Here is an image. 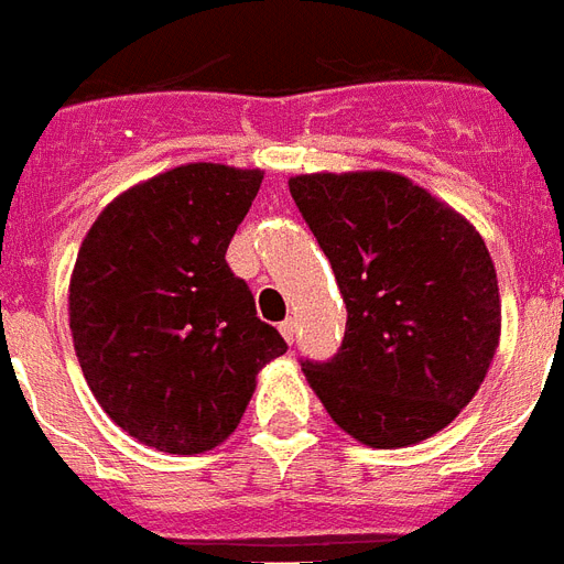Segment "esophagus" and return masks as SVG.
<instances>
[{"label":"esophagus","instance_id":"34e87169","mask_svg":"<svg viewBox=\"0 0 564 564\" xmlns=\"http://www.w3.org/2000/svg\"><path fill=\"white\" fill-rule=\"evenodd\" d=\"M279 332H282V337H285L288 344H294V340H296V319L288 317L285 323H279Z\"/></svg>","mask_w":564,"mask_h":564}]
</instances>
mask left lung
<instances>
[{
  "label": "left lung",
  "mask_w": 564,
  "mask_h": 564,
  "mask_svg": "<svg viewBox=\"0 0 564 564\" xmlns=\"http://www.w3.org/2000/svg\"><path fill=\"white\" fill-rule=\"evenodd\" d=\"M288 186L346 303L335 358L303 360L311 390L364 445L434 436L475 399L501 337L484 238L393 171L300 174Z\"/></svg>",
  "instance_id": "obj_1"
}]
</instances>
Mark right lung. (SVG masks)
<instances>
[{
  "label": "right lung",
  "instance_id": "right-lung-1",
  "mask_svg": "<svg viewBox=\"0 0 564 564\" xmlns=\"http://www.w3.org/2000/svg\"><path fill=\"white\" fill-rule=\"evenodd\" d=\"M261 177L218 162L156 174L116 197L78 250L69 328L84 378L104 413L156 452L224 443L259 369L288 352L227 264Z\"/></svg>",
  "mask_w": 564,
  "mask_h": 564
}]
</instances>
